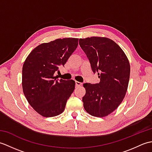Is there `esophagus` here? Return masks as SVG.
Listing matches in <instances>:
<instances>
[{"mask_svg":"<svg viewBox=\"0 0 152 152\" xmlns=\"http://www.w3.org/2000/svg\"><path fill=\"white\" fill-rule=\"evenodd\" d=\"M82 85V83L81 82H75V86H76V88H78V87L81 86Z\"/></svg>","mask_w":152,"mask_h":152,"instance_id":"esophagus-1","label":"esophagus"}]
</instances>
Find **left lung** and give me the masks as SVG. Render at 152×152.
Instances as JSON below:
<instances>
[{"label": "left lung", "mask_w": 152, "mask_h": 152, "mask_svg": "<svg viewBox=\"0 0 152 152\" xmlns=\"http://www.w3.org/2000/svg\"><path fill=\"white\" fill-rule=\"evenodd\" d=\"M79 44L97 73L99 83H86L83 107L88 114L102 118L114 112L124 100L130 77V64L121 48L105 37L80 38Z\"/></svg>", "instance_id": "1"}]
</instances>
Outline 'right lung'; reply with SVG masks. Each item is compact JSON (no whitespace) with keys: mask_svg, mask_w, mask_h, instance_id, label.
<instances>
[{"mask_svg":"<svg viewBox=\"0 0 152 152\" xmlns=\"http://www.w3.org/2000/svg\"><path fill=\"white\" fill-rule=\"evenodd\" d=\"M78 45V38H66L40 44L31 51L22 69L24 95L35 111L44 117L61 114L75 88L72 80L57 79L55 73L64 66Z\"/></svg>","mask_w":152,"mask_h":152,"instance_id":"right-lung-1","label":"right lung"}]
</instances>
